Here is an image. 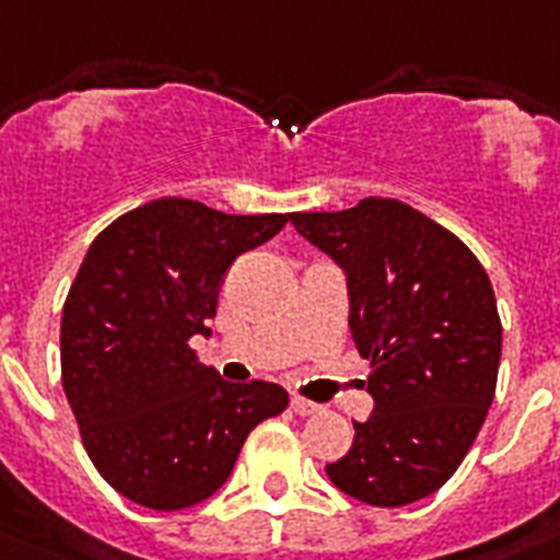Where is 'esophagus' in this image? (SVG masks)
<instances>
[{"instance_id":"34e87169","label":"esophagus","mask_w":560,"mask_h":560,"mask_svg":"<svg viewBox=\"0 0 560 560\" xmlns=\"http://www.w3.org/2000/svg\"><path fill=\"white\" fill-rule=\"evenodd\" d=\"M317 409H320V406L314 404V400H306V397H300V395L291 397V412L300 415V418H308V415H314Z\"/></svg>"}]
</instances>
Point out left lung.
<instances>
[{
  "mask_svg": "<svg viewBox=\"0 0 560 560\" xmlns=\"http://www.w3.org/2000/svg\"><path fill=\"white\" fill-rule=\"evenodd\" d=\"M346 271L349 329L369 360L374 412L326 466L340 492L406 506L455 475L495 397L501 317L487 271L460 240L400 200L289 214Z\"/></svg>",
  "mask_w": 560,
  "mask_h": 560,
  "instance_id": "8db88e82",
  "label": "left lung"
}]
</instances>
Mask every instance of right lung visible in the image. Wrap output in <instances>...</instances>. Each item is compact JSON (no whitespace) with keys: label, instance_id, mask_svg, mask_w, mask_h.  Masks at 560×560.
<instances>
[{"label":"right lung","instance_id":"add662e5","mask_svg":"<svg viewBox=\"0 0 560 560\" xmlns=\"http://www.w3.org/2000/svg\"><path fill=\"white\" fill-rule=\"evenodd\" d=\"M289 214H223L163 197L117 217L91 243L62 308V389L96 472L128 501L174 512L229 480L283 386L229 383L188 346L211 335L225 271Z\"/></svg>","mask_w":560,"mask_h":560}]
</instances>
